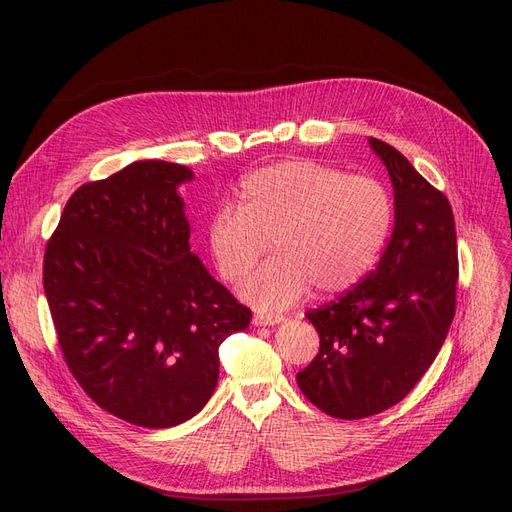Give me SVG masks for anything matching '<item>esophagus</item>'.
<instances>
[{"mask_svg": "<svg viewBox=\"0 0 512 512\" xmlns=\"http://www.w3.org/2000/svg\"><path fill=\"white\" fill-rule=\"evenodd\" d=\"M286 321L284 315H270V313H255L253 315V324L255 326H276Z\"/></svg>", "mask_w": 512, "mask_h": 512, "instance_id": "1", "label": "esophagus"}]
</instances>
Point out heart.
<instances>
[{
    "label": "heart",
    "instance_id": "obj_1",
    "mask_svg": "<svg viewBox=\"0 0 512 512\" xmlns=\"http://www.w3.org/2000/svg\"><path fill=\"white\" fill-rule=\"evenodd\" d=\"M394 222L388 188L311 159H286L247 174L238 209L222 207L207 228L211 257L230 284L261 311H280L317 294L353 288L378 261Z\"/></svg>",
    "mask_w": 512,
    "mask_h": 512
}]
</instances>
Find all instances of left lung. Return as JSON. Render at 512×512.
<instances>
[{
	"mask_svg": "<svg viewBox=\"0 0 512 512\" xmlns=\"http://www.w3.org/2000/svg\"><path fill=\"white\" fill-rule=\"evenodd\" d=\"M394 186V230L380 263L336 301L307 311L315 359L301 392L330 417L363 419L405 398L434 363L456 309L452 207L392 145L369 139Z\"/></svg>",
	"mask_w": 512,
	"mask_h": 512,
	"instance_id": "1",
	"label": "left lung"
}]
</instances>
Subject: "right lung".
Instances as JSON below:
<instances>
[{
	"mask_svg": "<svg viewBox=\"0 0 512 512\" xmlns=\"http://www.w3.org/2000/svg\"><path fill=\"white\" fill-rule=\"evenodd\" d=\"M186 166L134 161L68 199L43 257L64 361L89 398L132 425L197 415L220 375V344L251 309L191 253L178 184Z\"/></svg>",
	"mask_w": 512,
	"mask_h": 512,
	"instance_id": "1",
	"label": "right lung"
}]
</instances>
